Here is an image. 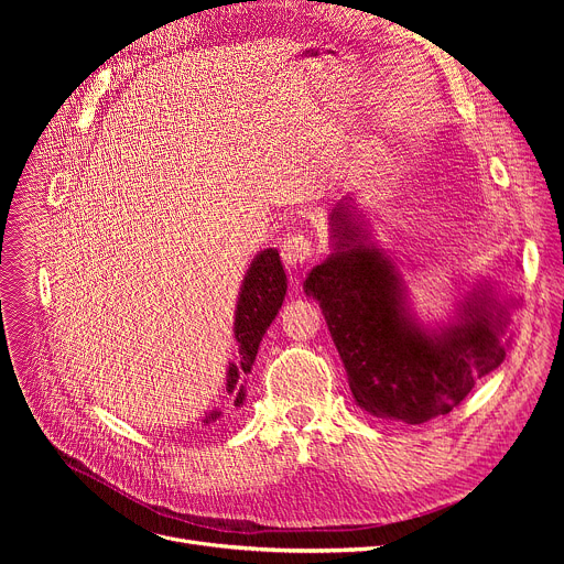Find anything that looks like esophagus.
<instances>
[{
    "label": "esophagus",
    "mask_w": 564,
    "mask_h": 564,
    "mask_svg": "<svg viewBox=\"0 0 564 564\" xmlns=\"http://www.w3.org/2000/svg\"><path fill=\"white\" fill-rule=\"evenodd\" d=\"M281 258L290 267H302L313 258V245L306 235H288L281 245Z\"/></svg>",
    "instance_id": "esophagus-1"
}]
</instances>
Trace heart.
<instances>
[{
  "label": "heart",
  "mask_w": 564,
  "mask_h": 564,
  "mask_svg": "<svg viewBox=\"0 0 564 564\" xmlns=\"http://www.w3.org/2000/svg\"><path fill=\"white\" fill-rule=\"evenodd\" d=\"M232 210H235V213H240V203H232Z\"/></svg>",
  "instance_id": "1"
}]
</instances>
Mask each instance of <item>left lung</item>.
Segmentation results:
<instances>
[{
	"label": "left lung",
	"mask_w": 564,
	"mask_h": 564,
	"mask_svg": "<svg viewBox=\"0 0 564 564\" xmlns=\"http://www.w3.org/2000/svg\"><path fill=\"white\" fill-rule=\"evenodd\" d=\"M332 253L308 272L313 297L347 370L349 391L381 421L427 423L451 413L496 370L510 347L519 300L482 279L462 292L455 315L425 324L411 308L400 264L372 240L354 196L329 215Z\"/></svg>",
	"instance_id": "obj_1"
}]
</instances>
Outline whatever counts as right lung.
Returning <instances> with one entry per match:
<instances>
[{
    "mask_svg": "<svg viewBox=\"0 0 564 564\" xmlns=\"http://www.w3.org/2000/svg\"><path fill=\"white\" fill-rule=\"evenodd\" d=\"M288 290V276L281 264L276 249H262L249 264L245 274L240 297L235 306L232 334L237 343V357L228 364L226 370V393L228 411L215 409L205 416V425L217 423L224 413L242 409L247 400V375L253 368L256 354L264 332L276 319L279 308L283 306Z\"/></svg>",
    "mask_w": 564,
    "mask_h": 564,
    "instance_id": "1",
    "label": "right lung"
}]
</instances>
